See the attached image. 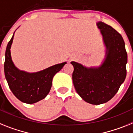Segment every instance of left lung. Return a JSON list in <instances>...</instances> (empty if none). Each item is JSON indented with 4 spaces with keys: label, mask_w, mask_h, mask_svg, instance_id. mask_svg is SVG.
Instances as JSON below:
<instances>
[{
    "label": "left lung",
    "mask_w": 133,
    "mask_h": 133,
    "mask_svg": "<svg viewBox=\"0 0 133 133\" xmlns=\"http://www.w3.org/2000/svg\"><path fill=\"white\" fill-rule=\"evenodd\" d=\"M106 46V58L98 68H87L72 61V80L77 93L86 102L99 105L116 94L127 76V53L124 40L116 30L102 22L97 23Z\"/></svg>",
    "instance_id": "obj_1"
}]
</instances>
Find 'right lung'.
<instances>
[{
    "mask_svg": "<svg viewBox=\"0 0 133 133\" xmlns=\"http://www.w3.org/2000/svg\"><path fill=\"white\" fill-rule=\"evenodd\" d=\"M13 36L14 34L8 43L5 51L4 75L13 95L22 102L32 104L44 99L49 94L52 86L53 76L67 63L63 62L54 65L34 73L19 70L15 66L11 56L10 49Z\"/></svg>",
    "mask_w": 133,
    "mask_h": 133,
    "instance_id": "add662e5",
    "label": "right lung"
}]
</instances>
